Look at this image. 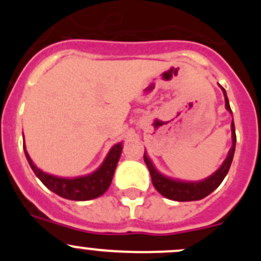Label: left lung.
I'll return each mask as SVG.
<instances>
[{"instance_id":"left-lung-1","label":"left lung","mask_w":261,"mask_h":261,"mask_svg":"<svg viewBox=\"0 0 261 261\" xmlns=\"http://www.w3.org/2000/svg\"><path fill=\"white\" fill-rule=\"evenodd\" d=\"M223 91V95H225V106L226 110L229 111L230 114L232 115L231 108L229 105V99L226 95V91L223 87H221ZM231 135H232V145L231 149L229 150V154L226 156V159L223 161L222 166H221L213 175H211L209 177L204 179V180L200 181H180L175 180L171 177H167L165 175H162L161 172H158L155 167H154L153 162H151L149 156L146 155V153L144 154V161L146 163L149 171H150L151 181H153V186L156 191H158L161 195H163L165 197L170 200H175V201H196V200H201L204 197L209 195V193L213 192L217 187L222 183V180L225 179V176L229 172V168L231 166L232 158H234V151H235V142H237V136H235V126H234V120L231 123Z\"/></svg>"}]
</instances>
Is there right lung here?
<instances>
[{
    "instance_id": "add662e5",
    "label": "right lung",
    "mask_w": 261,
    "mask_h": 261,
    "mask_svg": "<svg viewBox=\"0 0 261 261\" xmlns=\"http://www.w3.org/2000/svg\"><path fill=\"white\" fill-rule=\"evenodd\" d=\"M23 149H24V154H26V158L31 166L32 171L35 172L36 176L40 179L41 183L44 184L48 190L61 196L64 199L74 200V201H87V200H93L102 196L108 190L112 177H114L115 168H116L119 158L121 155L123 145H114L106 156L102 166L93 174L86 175V176L71 177V179L53 176V175L43 172L34 165L26 147H24V144H23Z\"/></svg>"
}]
</instances>
